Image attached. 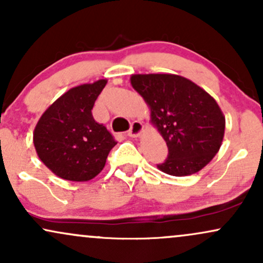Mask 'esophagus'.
Segmentation results:
<instances>
[{"label":"esophagus","instance_id":"esophagus-1","mask_svg":"<svg viewBox=\"0 0 263 263\" xmlns=\"http://www.w3.org/2000/svg\"><path fill=\"white\" fill-rule=\"evenodd\" d=\"M143 131H144L143 123L138 121V120H136V121L132 122L131 128H129L128 131V136H131V137H138V136L142 135V132Z\"/></svg>","mask_w":263,"mask_h":263}]
</instances>
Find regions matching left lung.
Instances as JSON below:
<instances>
[{"label": "left lung", "mask_w": 263, "mask_h": 263, "mask_svg": "<svg viewBox=\"0 0 263 263\" xmlns=\"http://www.w3.org/2000/svg\"><path fill=\"white\" fill-rule=\"evenodd\" d=\"M131 85L149 108V122L168 147V158L157 165L174 177L198 173L219 152L225 116L203 87L176 74H134Z\"/></svg>", "instance_id": "8db88e82"}]
</instances>
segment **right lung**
I'll return each mask as SVG.
<instances>
[{"label":"right lung","mask_w":263,"mask_h":263,"mask_svg":"<svg viewBox=\"0 0 263 263\" xmlns=\"http://www.w3.org/2000/svg\"><path fill=\"white\" fill-rule=\"evenodd\" d=\"M106 79L71 87L44 111L33 132L35 152L48 170L71 182H87L104 170L116 142L91 110Z\"/></svg>","instance_id":"add662e5"}]
</instances>
